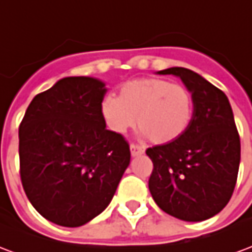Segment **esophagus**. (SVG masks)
<instances>
[{"label": "esophagus", "instance_id": "1", "mask_svg": "<svg viewBox=\"0 0 252 252\" xmlns=\"http://www.w3.org/2000/svg\"><path fill=\"white\" fill-rule=\"evenodd\" d=\"M130 152H131V156L133 157H137V156H141V154L144 153L145 149L142 146H138V145H130Z\"/></svg>", "mask_w": 252, "mask_h": 252}]
</instances>
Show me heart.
<instances>
[{
  "label": "heart",
  "instance_id": "obj_1",
  "mask_svg": "<svg viewBox=\"0 0 252 252\" xmlns=\"http://www.w3.org/2000/svg\"><path fill=\"white\" fill-rule=\"evenodd\" d=\"M194 110L193 93L187 86L157 78L130 80L121 86L118 98L107 95L100 102V115L113 133L125 134L137 118L142 134L157 145L184 137Z\"/></svg>",
  "mask_w": 252,
  "mask_h": 252
}]
</instances>
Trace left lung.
<instances>
[{
  "label": "left lung",
  "instance_id": "1",
  "mask_svg": "<svg viewBox=\"0 0 252 252\" xmlns=\"http://www.w3.org/2000/svg\"><path fill=\"white\" fill-rule=\"evenodd\" d=\"M159 75L179 76L193 93L196 110L184 137L146 150L153 172L149 190L164 212L185 221H203L228 204L238 179L240 138L225 94L188 68Z\"/></svg>",
  "mask_w": 252,
  "mask_h": 252
}]
</instances>
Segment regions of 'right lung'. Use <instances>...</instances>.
Segmentation results:
<instances>
[{
    "label": "right lung",
    "mask_w": 252,
    "mask_h": 252,
    "mask_svg": "<svg viewBox=\"0 0 252 252\" xmlns=\"http://www.w3.org/2000/svg\"><path fill=\"white\" fill-rule=\"evenodd\" d=\"M106 91L99 79H60L33 98L18 128L24 190L59 225L80 227L102 214L130 164L127 141L100 115Z\"/></svg>",
    "instance_id": "obj_1"
}]
</instances>
